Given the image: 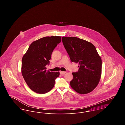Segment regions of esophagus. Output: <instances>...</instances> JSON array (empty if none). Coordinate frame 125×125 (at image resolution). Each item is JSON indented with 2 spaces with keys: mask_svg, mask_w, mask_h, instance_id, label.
I'll list each match as a JSON object with an SVG mask.
<instances>
[{
  "mask_svg": "<svg viewBox=\"0 0 125 125\" xmlns=\"http://www.w3.org/2000/svg\"><path fill=\"white\" fill-rule=\"evenodd\" d=\"M66 73V72L60 71V74H62V75H64V74H65Z\"/></svg>",
  "mask_w": 125,
  "mask_h": 125,
  "instance_id": "34e87169",
  "label": "esophagus"
}]
</instances>
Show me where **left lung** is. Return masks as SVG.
Returning a JSON list of instances; mask_svg holds the SVG:
<instances>
[{"mask_svg":"<svg viewBox=\"0 0 125 125\" xmlns=\"http://www.w3.org/2000/svg\"><path fill=\"white\" fill-rule=\"evenodd\" d=\"M63 45L72 62L78 63L77 72L73 73L72 88L80 94L89 93L99 83L102 60L95 46L76 37L63 36Z\"/></svg>","mask_w":125,"mask_h":125,"instance_id":"left-lung-1","label":"left lung"}]
</instances>
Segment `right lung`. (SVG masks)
<instances>
[{
  "label": "right lung",
  "mask_w": 125,
  "mask_h": 125,
  "mask_svg": "<svg viewBox=\"0 0 125 125\" xmlns=\"http://www.w3.org/2000/svg\"><path fill=\"white\" fill-rule=\"evenodd\" d=\"M61 36H46L30 45L22 59L21 73L30 89L38 94H45L53 88L60 72L46 71L54 48L61 42Z\"/></svg>",
  "instance_id": "right-lung-1"
}]
</instances>
